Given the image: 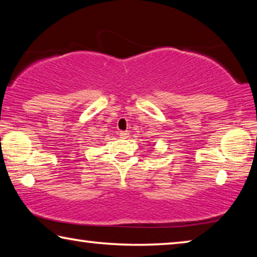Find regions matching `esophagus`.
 Listing matches in <instances>:
<instances>
[{
    "mask_svg": "<svg viewBox=\"0 0 257 257\" xmlns=\"http://www.w3.org/2000/svg\"><path fill=\"white\" fill-rule=\"evenodd\" d=\"M120 136H121V138H128L129 133L128 132H120Z\"/></svg>",
    "mask_w": 257,
    "mask_h": 257,
    "instance_id": "esophagus-1",
    "label": "esophagus"
}]
</instances>
